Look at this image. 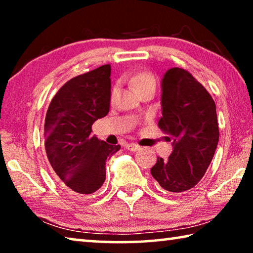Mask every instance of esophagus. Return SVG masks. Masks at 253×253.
I'll return each mask as SVG.
<instances>
[{
    "label": "esophagus",
    "instance_id": "esophagus-1",
    "mask_svg": "<svg viewBox=\"0 0 253 253\" xmlns=\"http://www.w3.org/2000/svg\"><path fill=\"white\" fill-rule=\"evenodd\" d=\"M125 147L128 149V151H131V152H135L137 149H139V146L135 143H129V144H126Z\"/></svg>",
    "mask_w": 253,
    "mask_h": 253
}]
</instances>
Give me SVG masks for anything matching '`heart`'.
<instances>
[{
    "label": "heart",
    "mask_w": 253,
    "mask_h": 253,
    "mask_svg": "<svg viewBox=\"0 0 253 253\" xmlns=\"http://www.w3.org/2000/svg\"><path fill=\"white\" fill-rule=\"evenodd\" d=\"M130 84L140 95L148 90L155 91L156 89V78L152 72L149 71H139L135 74L130 78ZM119 88L118 85H115L111 90V99H115L118 95Z\"/></svg>",
    "instance_id": "obj_1"
}]
</instances>
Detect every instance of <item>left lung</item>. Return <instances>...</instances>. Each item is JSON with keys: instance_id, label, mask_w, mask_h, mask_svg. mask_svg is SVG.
Returning <instances> with one entry per match:
<instances>
[{"instance_id": "1", "label": "left lung", "mask_w": 253, "mask_h": 253, "mask_svg": "<svg viewBox=\"0 0 253 253\" xmlns=\"http://www.w3.org/2000/svg\"><path fill=\"white\" fill-rule=\"evenodd\" d=\"M160 129L173 140L168 160L157 157L151 169L158 186L178 194L194 187L207 172L219 142L216 106L187 70L172 68L162 83Z\"/></svg>"}]
</instances>
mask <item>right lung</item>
<instances>
[{"label": "right lung", "mask_w": 253, "mask_h": 253, "mask_svg": "<svg viewBox=\"0 0 253 253\" xmlns=\"http://www.w3.org/2000/svg\"><path fill=\"white\" fill-rule=\"evenodd\" d=\"M110 65L85 72L62 85L44 122V146L51 168L68 190L95 193L106 179V161L121 149L91 136L98 118L109 113Z\"/></svg>", "instance_id": "add662e5"}]
</instances>
